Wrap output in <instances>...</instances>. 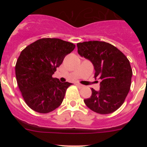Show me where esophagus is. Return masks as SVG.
Listing matches in <instances>:
<instances>
[{
	"mask_svg": "<svg viewBox=\"0 0 147 147\" xmlns=\"http://www.w3.org/2000/svg\"><path fill=\"white\" fill-rule=\"evenodd\" d=\"M76 86H77L79 88H82L84 87V86H83V85H82V84H76Z\"/></svg>",
	"mask_w": 147,
	"mask_h": 147,
	"instance_id": "esophagus-1",
	"label": "esophagus"
}]
</instances>
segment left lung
<instances>
[{"label": "left lung", "mask_w": 147, "mask_h": 147, "mask_svg": "<svg viewBox=\"0 0 147 147\" xmlns=\"http://www.w3.org/2000/svg\"><path fill=\"white\" fill-rule=\"evenodd\" d=\"M81 57L90 60L95 68V78L101 79L100 89L93 88L84 103L94 112L109 114L122 105L129 93L133 72L129 59L114 45L104 41L78 43Z\"/></svg>", "instance_id": "8db88e82"}]
</instances>
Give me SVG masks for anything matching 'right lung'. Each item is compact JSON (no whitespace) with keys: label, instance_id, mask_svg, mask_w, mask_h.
Masks as SVG:
<instances>
[{"label":"right lung","instance_id":"right-lung-1","mask_svg":"<svg viewBox=\"0 0 147 147\" xmlns=\"http://www.w3.org/2000/svg\"><path fill=\"white\" fill-rule=\"evenodd\" d=\"M75 45L59 38H43L22 50L15 66L19 90L25 103L40 113L58 108L72 84L59 82L52 75Z\"/></svg>","mask_w":147,"mask_h":147}]
</instances>
